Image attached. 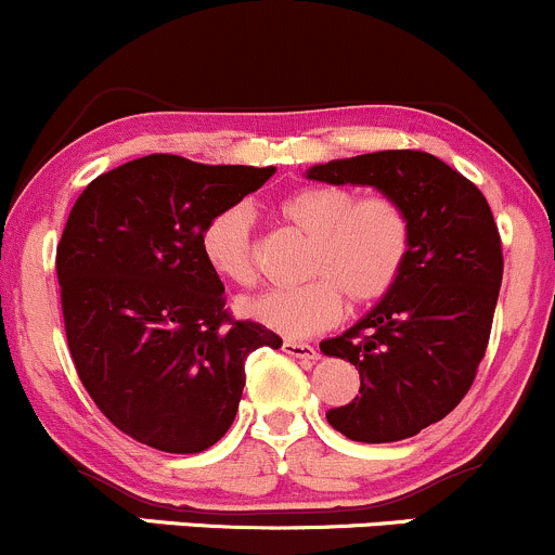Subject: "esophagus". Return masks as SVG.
I'll return each mask as SVG.
<instances>
[{"instance_id":"obj_1","label":"esophagus","mask_w":555,"mask_h":555,"mask_svg":"<svg viewBox=\"0 0 555 555\" xmlns=\"http://www.w3.org/2000/svg\"><path fill=\"white\" fill-rule=\"evenodd\" d=\"M283 351L291 357H299V360H318V349L312 347V344H304V341H296V338H285L283 341Z\"/></svg>"}]
</instances>
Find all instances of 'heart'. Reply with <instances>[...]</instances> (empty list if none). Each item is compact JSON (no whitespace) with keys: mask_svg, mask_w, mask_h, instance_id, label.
Segmentation results:
<instances>
[{"mask_svg":"<svg viewBox=\"0 0 555 555\" xmlns=\"http://www.w3.org/2000/svg\"><path fill=\"white\" fill-rule=\"evenodd\" d=\"M283 222L312 235L304 275L294 288H272L243 301V314L283 336H312L336 325L344 296L371 307L395 291L413 251V219L389 193L357 195L341 184H309L278 204ZM201 254L219 278L256 280L254 219L246 206H224L201 230Z\"/></svg>","mask_w":555,"mask_h":555,"instance_id":"obj_1","label":"heart"}]
</instances>
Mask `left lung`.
Instances as JSON below:
<instances>
[{
	"mask_svg": "<svg viewBox=\"0 0 555 555\" xmlns=\"http://www.w3.org/2000/svg\"><path fill=\"white\" fill-rule=\"evenodd\" d=\"M327 184L395 195L413 219V251L386 299L341 336L320 344L360 371V395L327 410L354 442L415 437L468 395L490 341L503 283V248L474 182L431 153L380 151L307 171Z\"/></svg>",
	"mask_w": 555,
	"mask_h": 555,
	"instance_id": "8db88e82",
	"label": "left lung"
}]
</instances>
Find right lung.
Listing matches in <instances>:
<instances>
[{
	"mask_svg": "<svg viewBox=\"0 0 555 555\" xmlns=\"http://www.w3.org/2000/svg\"><path fill=\"white\" fill-rule=\"evenodd\" d=\"M272 175L153 153L100 175L70 208L55 259L68 349L100 413L137 442L208 450L235 421L246 357L283 347L232 318L201 254L208 217Z\"/></svg>",
	"mask_w": 555,
	"mask_h": 555,
	"instance_id": "add662e5",
	"label": "right lung"
}]
</instances>
